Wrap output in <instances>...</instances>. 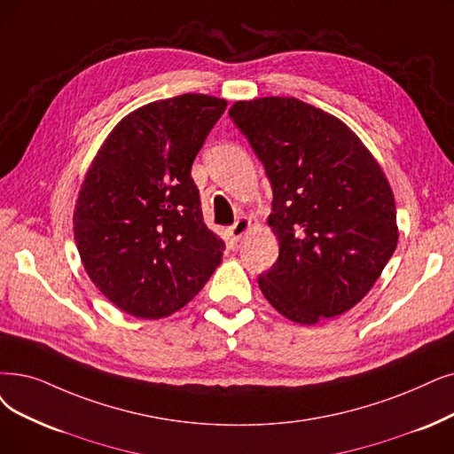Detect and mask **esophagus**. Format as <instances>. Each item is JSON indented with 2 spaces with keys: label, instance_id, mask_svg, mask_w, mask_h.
Wrapping results in <instances>:
<instances>
[{
  "label": "esophagus",
  "instance_id": "34e87169",
  "mask_svg": "<svg viewBox=\"0 0 454 454\" xmlns=\"http://www.w3.org/2000/svg\"><path fill=\"white\" fill-rule=\"evenodd\" d=\"M249 225H251V222L247 220V217H240V220L234 222V225L229 227V237H231V240H232V242H239V240L244 237V234L247 232Z\"/></svg>",
  "mask_w": 454,
  "mask_h": 454
}]
</instances>
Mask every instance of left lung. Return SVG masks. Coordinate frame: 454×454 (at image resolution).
Masks as SVG:
<instances>
[{
    "instance_id": "1",
    "label": "left lung",
    "mask_w": 454,
    "mask_h": 454,
    "mask_svg": "<svg viewBox=\"0 0 454 454\" xmlns=\"http://www.w3.org/2000/svg\"><path fill=\"white\" fill-rule=\"evenodd\" d=\"M229 117L274 192L268 225L279 257L259 276L264 298L298 324L352 309L398 240L393 192L378 161L347 124L298 98L237 102Z\"/></svg>"
}]
</instances>
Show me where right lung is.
<instances>
[{"mask_svg":"<svg viewBox=\"0 0 454 454\" xmlns=\"http://www.w3.org/2000/svg\"><path fill=\"white\" fill-rule=\"evenodd\" d=\"M227 107L180 95L126 115L90 164L74 210V240L100 293L137 318L183 309L222 262L205 225L192 164Z\"/></svg>","mask_w":454,"mask_h":454,"instance_id":"obj_1","label":"right lung"}]
</instances>
